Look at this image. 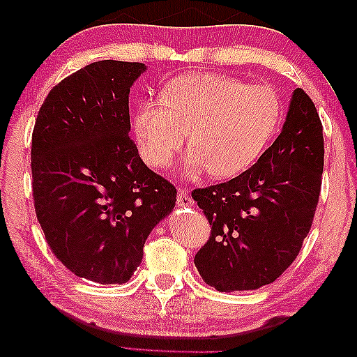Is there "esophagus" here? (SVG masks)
<instances>
[{
    "instance_id": "esophagus-1",
    "label": "esophagus",
    "mask_w": 357,
    "mask_h": 357,
    "mask_svg": "<svg viewBox=\"0 0 357 357\" xmlns=\"http://www.w3.org/2000/svg\"><path fill=\"white\" fill-rule=\"evenodd\" d=\"M177 204H178L180 207H191V206H195V201H192L190 191L186 190V188H182V186H180L178 191H177Z\"/></svg>"
}]
</instances>
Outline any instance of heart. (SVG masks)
<instances>
[{
  "label": "heart",
  "mask_w": 357,
  "mask_h": 357,
  "mask_svg": "<svg viewBox=\"0 0 357 357\" xmlns=\"http://www.w3.org/2000/svg\"><path fill=\"white\" fill-rule=\"evenodd\" d=\"M283 120L278 93L225 74L195 73L169 82L161 101H142L132 115L140 156L165 169L188 132L186 172L232 178L264 155Z\"/></svg>",
  "instance_id": "1"
}]
</instances>
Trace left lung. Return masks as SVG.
Wrapping results in <instances>:
<instances>
[{
    "instance_id": "1",
    "label": "left lung",
    "mask_w": 357,
    "mask_h": 357,
    "mask_svg": "<svg viewBox=\"0 0 357 357\" xmlns=\"http://www.w3.org/2000/svg\"><path fill=\"white\" fill-rule=\"evenodd\" d=\"M323 166V123L310 96L296 89L282 132L255 166L191 192L212 226L195 256L204 282L221 293L275 282L310 232Z\"/></svg>"
}]
</instances>
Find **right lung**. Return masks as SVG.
<instances>
[{"mask_svg":"<svg viewBox=\"0 0 357 357\" xmlns=\"http://www.w3.org/2000/svg\"><path fill=\"white\" fill-rule=\"evenodd\" d=\"M144 63L102 60L45 96L31 140L34 210L52 253L74 275L126 283L177 190L130 137V89Z\"/></svg>","mask_w":357,"mask_h":357,"instance_id":"obj_1","label":"right lung"}]
</instances>
